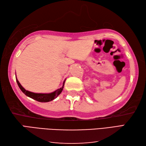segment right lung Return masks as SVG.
Instances as JSON below:
<instances>
[{
    "mask_svg": "<svg viewBox=\"0 0 146 146\" xmlns=\"http://www.w3.org/2000/svg\"><path fill=\"white\" fill-rule=\"evenodd\" d=\"M16 79L17 83V84H18V86L19 87L20 90L22 91L23 93H25V94H26V96L32 98V99L36 100L39 102H43V103L51 102V101H52L53 100L55 99V98L61 93L62 90H63L64 84H65V81H64V82L63 83V86H62V88H60V89H58L57 90H56L54 92H53V93H48V94L35 93H32V92L26 90L21 85V84L18 81V80H17L16 77Z\"/></svg>",
    "mask_w": 146,
    "mask_h": 146,
    "instance_id": "obj_1",
    "label": "right lung"
}]
</instances>
